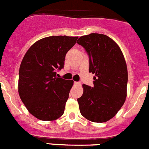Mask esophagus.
<instances>
[{
    "mask_svg": "<svg viewBox=\"0 0 149 149\" xmlns=\"http://www.w3.org/2000/svg\"><path fill=\"white\" fill-rule=\"evenodd\" d=\"M74 84L76 85V86H80V82H74Z\"/></svg>",
    "mask_w": 149,
    "mask_h": 149,
    "instance_id": "esophagus-1",
    "label": "esophagus"
}]
</instances>
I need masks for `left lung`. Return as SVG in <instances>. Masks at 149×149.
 <instances>
[{
    "mask_svg": "<svg viewBox=\"0 0 149 149\" xmlns=\"http://www.w3.org/2000/svg\"><path fill=\"white\" fill-rule=\"evenodd\" d=\"M77 43L87 52L89 72L95 74L93 87L83 84V93L77 99L80 113L93 122H106L116 116L127 97L128 72L124 55L104 34L83 36Z\"/></svg>",
    "mask_w": 149,
    "mask_h": 149,
    "instance_id": "left-lung-1",
    "label": "left lung"
}]
</instances>
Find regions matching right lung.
<instances>
[{
    "mask_svg": "<svg viewBox=\"0 0 149 149\" xmlns=\"http://www.w3.org/2000/svg\"><path fill=\"white\" fill-rule=\"evenodd\" d=\"M77 36H48L28 49L19 70L18 92L31 114L42 121H53L64 113L73 80L56 76L64 66L66 52Z\"/></svg>",
    "mask_w": 149,
    "mask_h": 149,
    "instance_id": "right-lung-1",
    "label": "right lung"
}]
</instances>
